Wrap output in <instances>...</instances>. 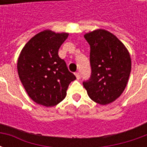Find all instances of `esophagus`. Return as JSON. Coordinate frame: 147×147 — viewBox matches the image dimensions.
Instances as JSON below:
<instances>
[{
  "mask_svg": "<svg viewBox=\"0 0 147 147\" xmlns=\"http://www.w3.org/2000/svg\"><path fill=\"white\" fill-rule=\"evenodd\" d=\"M75 75H76V76L77 80H80V72H79V71H77V72H76V73H75Z\"/></svg>",
  "mask_w": 147,
  "mask_h": 147,
  "instance_id": "obj_1",
  "label": "esophagus"
}]
</instances>
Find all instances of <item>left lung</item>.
<instances>
[{"instance_id":"8db88e82","label":"left lung","mask_w":147,"mask_h":147,"mask_svg":"<svg viewBox=\"0 0 147 147\" xmlns=\"http://www.w3.org/2000/svg\"><path fill=\"white\" fill-rule=\"evenodd\" d=\"M84 38L90 47L91 74L83 81V86L91 100L107 105L118 98L128 81L131 61L129 53L114 34L105 30H96Z\"/></svg>"}]
</instances>
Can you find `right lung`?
<instances>
[{
	"label": "right lung",
	"mask_w": 147,
	"mask_h": 147,
	"mask_svg": "<svg viewBox=\"0 0 147 147\" xmlns=\"http://www.w3.org/2000/svg\"><path fill=\"white\" fill-rule=\"evenodd\" d=\"M68 34L44 30L25 45L17 63L19 77L30 98L51 107L63 101L68 85L76 79L58 50Z\"/></svg>",
	"instance_id": "1"
}]
</instances>
